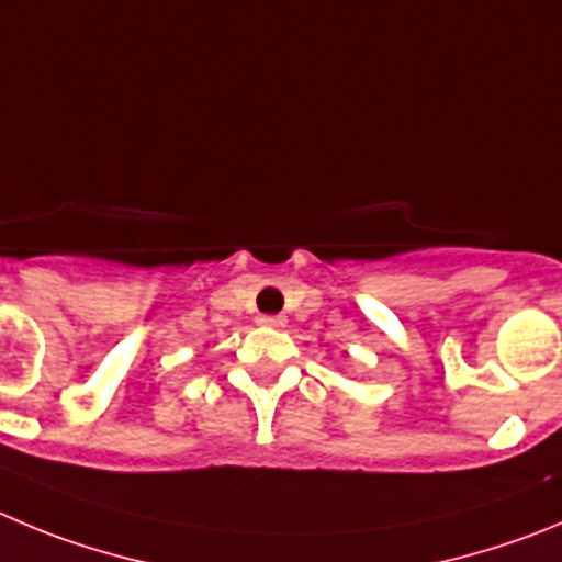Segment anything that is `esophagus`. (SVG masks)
I'll use <instances>...</instances> for the list:
<instances>
[{"label":"esophagus","instance_id":"esophagus-1","mask_svg":"<svg viewBox=\"0 0 562 562\" xmlns=\"http://www.w3.org/2000/svg\"><path fill=\"white\" fill-rule=\"evenodd\" d=\"M257 324H263V327H285V316H257Z\"/></svg>","mask_w":562,"mask_h":562}]
</instances>
